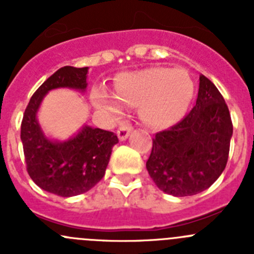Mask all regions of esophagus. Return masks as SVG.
<instances>
[{"instance_id": "esophagus-1", "label": "esophagus", "mask_w": 254, "mask_h": 254, "mask_svg": "<svg viewBox=\"0 0 254 254\" xmlns=\"http://www.w3.org/2000/svg\"><path fill=\"white\" fill-rule=\"evenodd\" d=\"M131 131H132V126H129V125L121 126L120 128H118V131H117L118 138H120L121 141H125L126 138L129 136V132H131Z\"/></svg>"}]
</instances>
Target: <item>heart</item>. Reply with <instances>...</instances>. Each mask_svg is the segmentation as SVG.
I'll use <instances>...</instances> for the list:
<instances>
[{"label":"heart","instance_id":"b5f03b06","mask_svg":"<svg viewBox=\"0 0 254 254\" xmlns=\"http://www.w3.org/2000/svg\"><path fill=\"white\" fill-rule=\"evenodd\" d=\"M194 84L190 73L182 68L152 67L118 77L114 95L104 90L94 93L95 108L111 118L122 114L123 105H138V116L154 128L172 126L190 107Z\"/></svg>","mask_w":254,"mask_h":254}]
</instances>
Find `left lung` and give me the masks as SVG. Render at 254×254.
Returning <instances> with one entry per match:
<instances>
[{"mask_svg":"<svg viewBox=\"0 0 254 254\" xmlns=\"http://www.w3.org/2000/svg\"><path fill=\"white\" fill-rule=\"evenodd\" d=\"M233 123L223 95L199 76L196 105L177 125L158 132L146 161L159 190L176 197L207 190L228 163Z\"/></svg>","mask_w":254,"mask_h":254,"instance_id":"8db88e82","label":"left lung"}]
</instances>
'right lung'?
Masks as SVG:
<instances>
[{"instance_id": "1", "label": "right lung", "mask_w": 254, "mask_h": 254, "mask_svg": "<svg viewBox=\"0 0 254 254\" xmlns=\"http://www.w3.org/2000/svg\"><path fill=\"white\" fill-rule=\"evenodd\" d=\"M87 67L64 66L33 94L21 122V141L26 170L35 185L49 193L72 197L87 192L104 177L112 147L118 142L113 132L84 126L67 141L47 137L37 113L46 94L60 87L86 90Z\"/></svg>"}]
</instances>
